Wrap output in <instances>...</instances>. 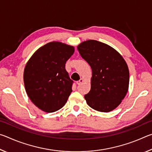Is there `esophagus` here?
<instances>
[{
  "label": "esophagus",
  "instance_id": "34e87169",
  "mask_svg": "<svg viewBox=\"0 0 152 152\" xmlns=\"http://www.w3.org/2000/svg\"><path fill=\"white\" fill-rule=\"evenodd\" d=\"M84 79H83V78H81L80 80L79 81L77 82V84H78V85H80V84H81L82 83V82H84Z\"/></svg>",
  "mask_w": 152,
  "mask_h": 152
}]
</instances>
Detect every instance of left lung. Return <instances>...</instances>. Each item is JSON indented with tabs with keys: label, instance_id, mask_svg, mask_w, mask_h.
I'll return each instance as SVG.
<instances>
[{
	"label": "left lung",
	"instance_id": "1",
	"mask_svg": "<svg viewBox=\"0 0 152 152\" xmlns=\"http://www.w3.org/2000/svg\"><path fill=\"white\" fill-rule=\"evenodd\" d=\"M78 50L92 72L91 91L84 96L86 103L100 112L116 109L127 94L129 83V72L122 56L96 40L82 42Z\"/></svg>",
	"mask_w": 152,
	"mask_h": 152
}]
</instances>
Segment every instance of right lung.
Masks as SVG:
<instances>
[{
	"mask_svg": "<svg viewBox=\"0 0 152 152\" xmlns=\"http://www.w3.org/2000/svg\"><path fill=\"white\" fill-rule=\"evenodd\" d=\"M74 52L73 46L52 42L38 49L27 62L23 74L25 91L43 111L60 109L72 92L73 80L65 65Z\"/></svg>",
	"mask_w": 152,
	"mask_h": 152,
	"instance_id": "obj_1",
	"label": "right lung"
}]
</instances>
